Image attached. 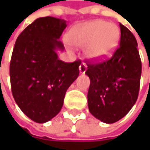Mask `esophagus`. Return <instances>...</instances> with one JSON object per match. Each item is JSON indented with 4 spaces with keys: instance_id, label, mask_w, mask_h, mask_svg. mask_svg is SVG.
<instances>
[{
    "instance_id": "34e87169",
    "label": "esophagus",
    "mask_w": 150,
    "mask_h": 150,
    "mask_svg": "<svg viewBox=\"0 0 150 150\" xmlns=\"http://www.w3.org/2000/svg\"><path fill=\"white\" fill-rule=\"evenodd\" d=\"M86 70H87V66H86V64L83 62V63H81L80 64V66H79V72L80 73H85L86 72Z\"/></svg>"
}]
</instances>
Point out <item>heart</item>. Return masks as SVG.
Segmentation results:
<instances>
[{"instance_id": "obj_1", "label": "heart", "mask_w": 150, "mask_h": 150, "mask_svg": "<svg viewBox=\"0 0 150 150\" xmlns=\"http://www.w3.org/2000/svg\"><path fill=\"white\" fill-rule=\"evenodd\" d=\"M118 29L112 23L102 20L74 26L67 34L70 43L85 47L86 56L93 60H103L111 56L118 41Z\"/></svg>"}]
</instances>
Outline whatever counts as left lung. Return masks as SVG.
Instances as JSON below:
<instances>
[{
    "mask_svg": "<svg viewBox=\"0 0 150 150\" xmlns=\"http://www.w3.org/2000/svg\"><path fill=\"white\" fill-rule=\"evenodd\" d=\"M119 46L100 62L86 61L90 78L89 112L106 124H113L129 112L139 96L142 63L133 33L119 23Z\"/></svg>",
    "mask_w": 150,
    "mask_h": 150,
    "instance_id": "left-lung-1",
    "label": "left lung"
}]
</instances>
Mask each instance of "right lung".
<instances>
[{
  "instance_id": "obj_1",
  "label": "right lung",
  "mask_w": 150,
  "mask_h": 150,
  "mask_svg": "<svg viewBox=\"0 0 150 150\" xmlns=\"http://www.w3.org/2000/svg\"><path fill=\"white\" fill-rule=\"evenodd\" d=\"M66 21L40 17L18 36L10 62L11 92L21 110L36 123H46L60 112L67 88L79 75L81 61L58 59L59 40Z\"/></svg>"
}]
</instances>
